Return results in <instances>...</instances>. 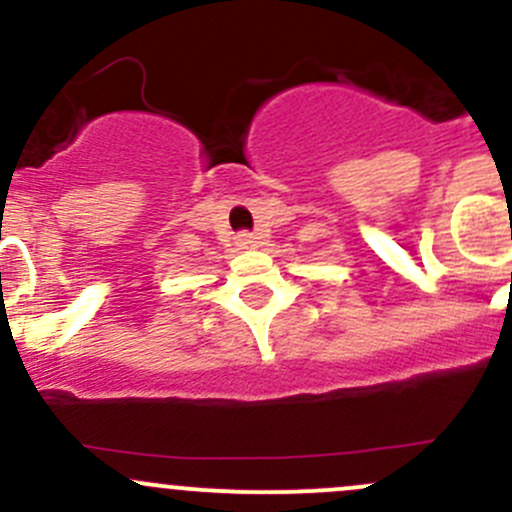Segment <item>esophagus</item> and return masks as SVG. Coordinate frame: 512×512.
Segmentation results:
<instances>
[{
	"mask_svg": "<svg viewBox=\"0 0 512 512\" xmlns=\"http://www.w3.org/2000/svg\"><path fill=\"white\" fill-rule=\"evenodd\" d=\"M235 242H237V247H240V250H247V247H255L257 237L252 235V232H237Z\"/></svg>",
	"mask_w": 512,
	"mask_h": 512,
	"instance_id": "esophagus-1",
	"label": "esophagus"
}]
</instances>
